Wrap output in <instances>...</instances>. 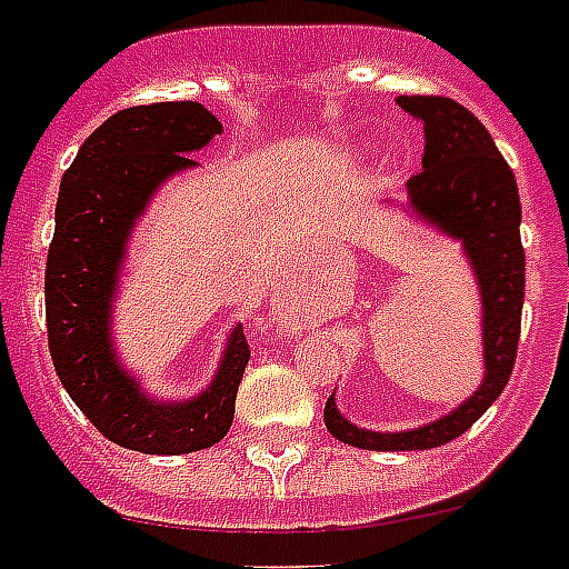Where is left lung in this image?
I'll return each instance as SVG.
<instances>
[{
	"mask_svg": "<svg viewBox=\"0 0 569 569\" xmlns=\"http://www.w3.org/2000/svg\"><path fill=\"white\" fill-rule=\"evenodd\" d=\"M399 107L425 123L422 170L408 179L410 204L419 217L462 240L480 280L486 379L455 413L402 433H376L350 425L329 396L323 408L327 431L367 451H425L446 446L483 417L512 376L527 283L518 184L489 130L457 100L439 94H405Z\"/></svg>",
	"mask_w": 569,
	"mask_h": 569,
	"instance_id": "obj_1",
	"label": "left lung"
}]
</instances>
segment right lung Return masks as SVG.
Masks as SVG:
<instances>
[{"mask_svg":"<svg viewBox=\"0 0 569 569\" xmlns=\"http://www.w3.org/2000/svg\"><path fill=\"white\" fill-rule=\"evenodd\" d=\"M219 132L217 114L193 100L121 109L86 138L60 181L46 260L51 361L86 419L114 446L144 455L217 446L233 422V399L251 356L237 327L211 388L190 402L159 405L109 350V300L132 222L167 176L196 164L188 152Z\"/></svg>","mask_w":569,"mask_h":569,"instance_id":"1","label":"right lung"}]
</instances>
